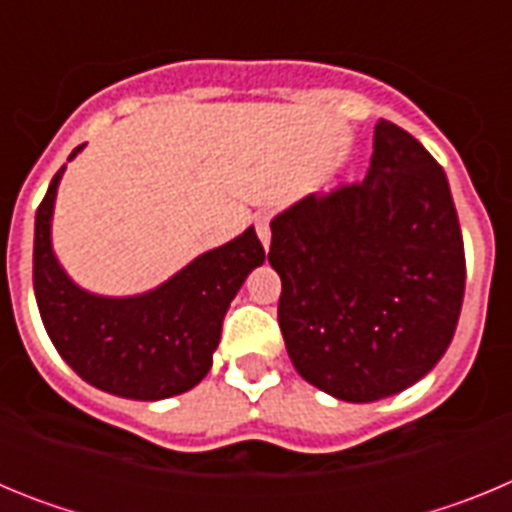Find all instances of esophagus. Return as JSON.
I'll return each mask as SVG.
<instances>
[{
    "label": "esophagus",
    "instance_id": "obj_1",
    "mask_svg": "<svg viewBox=\"0 0 512 512\" xmlns=\"http://www.w3.org/2000/svg\"><path fill=\"white\" fill-rule=\"evenodd\" d=\"M256 233H259L264 248H269L271 228H269V215H266V212H259V215H256Z\"/></svg>",
    "mask_w": 512,
    "mask_h": 512
}]
</instances>
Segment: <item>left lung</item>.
<instances>
[{
  "label": "left lung",
  "instance_id": "obj_1",
  "mask_svg": "<svg viewBox=\"0 0 512 512\" xmlns=\"http://www.w3.org/2000/svg\"><path fill=\"white\" fill-rule=\"evenodd\" d=\"M269 264L289 359L336 400L408 390L454 338L467 264L449 179L395 122H377L364 182L271 220Z\"/></svg>",
  "mask_w": 512,
  "mask_h": 512
}]
</instances>
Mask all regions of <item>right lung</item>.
<instances>
[{"label":"right lung","mask_w":512,"mask_h":512,"mask_svg":"<svg viewBox=\"0 0 512 512\" xmlns=\"http://www.w3.org/2000/svg\"><path fill=\"white\" fill-rule=\"evenodd\" d=\"M63 169L38 207L33 248L35 300L53 346L84 382L110 395L153 402L192 390L210 372L230 302L248 274L264 264L259 235L246 228L143 295H94L66 274L53 251L51 223Z\"/></svg>","instance_id":"1"}]
</instances>
